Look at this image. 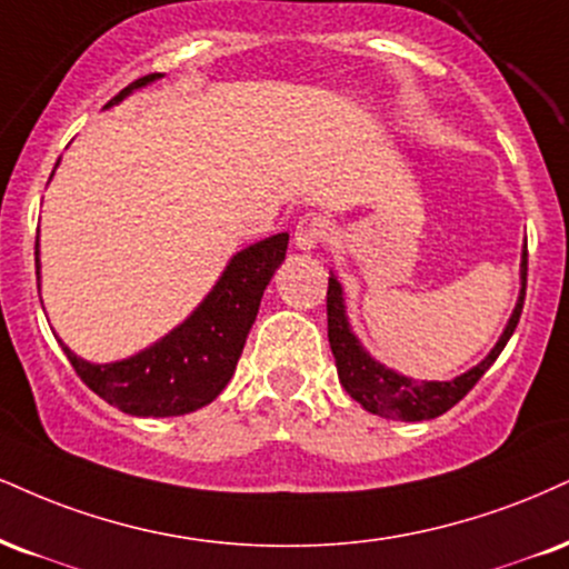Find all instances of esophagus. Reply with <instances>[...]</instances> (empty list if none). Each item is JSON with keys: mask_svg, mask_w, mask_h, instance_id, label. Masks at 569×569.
I'll return each instance as SVG.
<instances>
[{"mask_svg": "<svg viewBox=\"0 0 569 569\" xmlns=\"http://www.w3.org/2000/svg\"><path fill=\"white\" fill-rule=\"evenodd\" d=\"M328 236H331V222L323 214H310L299 217L297 222V232H293V241L302 251H310V249H318L320 243L328 241Z\"/></svg>", "mask_w": 569, "mask_h": 569, "instance_id": "1", "label": "esophagus"}]
</instances>
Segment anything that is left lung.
Here are the masks:
<instances>
[{
  "label": "left lung",
  "mask_w": 569,
  "mask_h": 569,
  "mask_svg": "<svg viewBox=\"0 0 569 569\" xmlns=\"http://www.w3.org/2000/svg\"><path fill=\"white\" fill-rule=\"evenodd\" d=\"M525 289H527V246L522 257V293L511 315L509 326H506L503 337L492 347V352L485 358L480 366L471 368L469 373L458 376L453 381H410L406 376H397L395 371H387L385 366L371 360L350 331L345 315V302H341V286L337 278H328L326 291V312H328V341H331V352L337 358V371L341 385L355 400L360 402L368 413L385 416V419H400V421H423L437 419L445 410H450L456 402H461L477 381L482 379L485 371L496 362L498 355L511 339L515 328L519 323L525 305Z\"/></svg>",
  "instance_id": "1"
}]
</instances>
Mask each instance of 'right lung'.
Returning a JSON list of instances; mask_svg holds the SVG:
<instances>
[{"instance_id":"add662e5","label":"right lung","mask_w":569,"mask_h":569,"mask_svg":"<svg viewBox=\"0 0 569 569\" xmlns=\"http://www.w3.org/2000/svg\"><path fill=\"white\" fill-rule=\"evenodd\" d=\"M159 77L161 73H148L132 81L108 100V106ZM286 249L289 232H278L238 251L203 305L150 350L121 362L94 366L63 347L68 362L94 395L124 413L161 419L209 406L236 371L262 293L286 259Z\"/></svg>"}]
</instances>
